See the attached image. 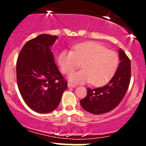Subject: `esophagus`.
Wrapping results in <instances>:
<instances>
[{"mask_svg":"<svg viewBox=\"0 0 146 146\" xmlns=\"http://www.w3.org/2000/svg\"><path fill=\"white\" fill-rule=\"evenodd\" d=\"M76 85L75 84L71 83V82H68V88H76Z\"/></svg>","mask_w":146,"mask_h":146,"instance_id":"1","label":"esophagus"}]
</instances>
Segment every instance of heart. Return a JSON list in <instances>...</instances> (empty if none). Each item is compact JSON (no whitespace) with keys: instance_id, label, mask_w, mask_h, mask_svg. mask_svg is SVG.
<instances>
[{"instance_id":"1","label":"heart","mask_w":146,"mask_h":146,"mask_svg":"<svg viewBox=\"0 0 146 146\" xmlns=\"http://www.w3.org/2000/svg\"><path fill=\"white\" fill-rule=\"evenodd\" d=\"M82 63L83 69L69 74L68 80L76 82H90L95 86L107 83L114 76L119 65L117 53L107 49L95 42L77 44L71 50L59 54L58 63L64 73H69Z\"/></svg>"}]
</instances>
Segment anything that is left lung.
<instances>
[{"label":"left lung","instance_id":"8db88e82","mask_svg":"<svg viewBox=\"0 0 146 146\" xmlns=\"http://www.w3.org/2000/svg\"><path fill=\"white\" fill-rule=\"evenodd\" d=\"M119 63L115 74L108 84L101 88L87 89V95L80 101L82 107L94 114H105L114 110L122 100L131 80V61L119 48Z\"/></svg>","mask_w":146,"mask_h":146}]
</instances>
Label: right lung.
<instances>
[{
    "label": "right lung",
    "instance_id": "1",
    "mask_svg": "<svg viewBox=\"0 0 146 146\" xmlns=\"http://www.w3.org/2000/svg\"><path fill=\"white\" fill-rule=\"evenodd\" d=\"M57 39V36L39 35L28 41L17 58L19 90L28 107L38 113H48L56 109L68 88L51 52Z\"/></svg>",
    "mask_w": 146,
    "mask_h": 146
}]
</instances>
